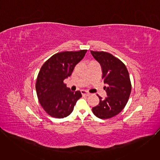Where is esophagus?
Masks as SVG:
<instances>
[{"instance_id":"1","label":"esophagus","mask_w":160,"mask_h":160,"mask_svg":"<svg viewBox=\"0 0 160 160\" xmlns=\"http://www.w3.org/2000/svg\"><path fill=\"white\" fill-rule=\"evenodd\" d=\"M81 93H82V94L83 95V96H89L90 95V93L89 92H88L87 91H86V90H81Z\"/></svg>"}]
</instances>
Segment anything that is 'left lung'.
Returning a JSON list of instances; mask_svg holds the SVG:
<instances>
[{"label":"left lung","instance_id":"1","mask_svg":"<svg viewBox=\"0 0 160 160\" xmlns=\"http://www.w3.org/2000/svg\"><path fill=\"white\" fill-rule=\"evenodd\" d=\"M90 52L101 65L108 96L104 99L98 95L99 104L92 108V112L99 118H111L120 113L128 101L132 89L129 73L125 64L111 54L104 51Z\"/></svg>","mask_w":160,"mask_h":160}]
</instances>
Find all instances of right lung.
<instances>
[{
	"instance_id": "right-lung-1",
	"label": "right lung",
	"mask_w": 160,
	"mask_h": 160,
	"mask_svg": "<svg viewBox=\"0 0 160 160\" xmlns=\"http://www.w3.org/2000/svg\"><path fill=\"white\" fill-rule=\"evenodd\" d=\"M87 50L56 53L44 62L38 74L35 88L39 102L49 115L62 118L70 115L80 91L73 92L64 80L70 77L75 66L84 57Z\"/></svg>"
}]
</instances>
